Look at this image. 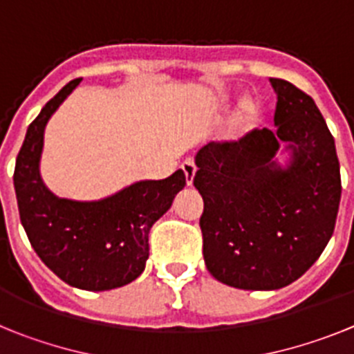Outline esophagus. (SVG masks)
Instances as JSON below:
<instances>
[{
  "label": "esophagus",
  "mask_w": 354,
  "mask_h": 354,
  "mask_svg": "<svg viewBox=\"0 0 354 354\" xmlns=\"http://www.w3.org/2000/svg\"><path fill=\"white\" fill-rule=\"evenodd\" d=\"M180 168H183L184 175H186V183L187 186H192L193 184V179H195V174H196V165L193 159H186V161L180 165Z\"/></svg>",
  "instance_id": "1"
}]
</instances>
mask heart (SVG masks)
<instances>
[{"label":"heart","mask_w":354,"mask_h":354,"mask_svg":"<svg viewBox=\"0 0 354 354\" xmlns=\"http://www.w3.org/2000/svg\"><path fill=\"white\" fill-rule=\"evenodd\" d=\"M230 99L225 101V104H230ZM259 120H261V104L255 99H243L234 111L228 122V136L232 140L246 138L250 133L257 129Z\"/></svg>","instance_id":"b5f03b06"}]
</instances>
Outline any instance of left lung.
<instances>
[{"label": "left lung", "mask_w": 354, "mask_h": 354, "mask_svg": "<svg viewBox=\"0 0 354 354\" xmlns=\"http://www.w3.org/2000/svg\"><path fill=\"white\" fill-rule=\"evenodd\" d=\"M270 81L277 129L207 143L195 156L205 266L216 280L245 290L282 289L317 261L342 192L335 140L314 99L289 81Z\"/></svg>", "instance_id": "obj_1"}]
</instances>
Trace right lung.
<instances>
[{
	"instance_id": "obj_1",
	"label": "right lung",
	"mask_w": 354,
	"mask_h": 354,
	"mask_svg": "<svg viewBox=\"0 0 354 354\" xmlns=\"http://www.w3.org/2000/svg\"><path fill=\"white\" fill-rule=\"evenodd\" d=\"M81 80L67 83L26 131L14 171L19 216L31 246L65 283L83 290L127 286L145 270L149 232L186 186L177 170L161 180H138L101 200L60 198L40 177L44 131Z\"/></svg>"
}]
</instances>
